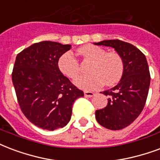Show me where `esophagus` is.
<instances>
[{
	"label": "esophagus",
	"instance_id": "esophagus-1",
	"mask_svg": "<svg viewBox=\"0 0 160 160\" xmlns=\"http://www.w3.org/2000/svg\"><path fill=\"white\" fill-rule=\"evenodd\" d=\"M84 94H85V96L86 97H87V98H92V97H93V96L95 95V93L92 92H84Z\"/></svg>",
	"mask_w": 160,
	"mask_h": 160
}]
</instances>
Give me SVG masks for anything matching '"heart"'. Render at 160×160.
<instances>
[{
    "label": "heart",
    "mask_w": 160,
    "mask_h": 160,
    "mask_svg": "<svg viewBox=\"0 0 160 160\" xmlns=\"http://www.w3.org/2000/svg\"><path fill=\"white\" fill-rule=\"evenodd\" d=\"M78 52L85 61L91 62L87 68L90 74L80 76L74 80L77 86L84 90H93L103 83L112 86L119 82L124 74L125 64L122 57L117 52H107L102 47L86 45ZM59 70L65 76L74 79L80 74V64L73 54L67 52L58 59Z\"/></svg>",
    "instance_id": "b5f03b06"
}]
</instances>
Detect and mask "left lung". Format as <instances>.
Returning a JSON list of instances; mask_svg holds the SVG:
<instances>
[{
  "mask_svg": "<svg viewBox=\"0 0 160 160\" xmlns=\"http://www.w3.org/2000/svg\"><path fill=\"white\" fill-rule=\"evenodd\" d=\"M114 48L122 57L124 74L117 86L103 92L108 105L96 111V119L109 130H121L139 116L146 103L150 86V73L145 55L138 48L120 40L94 43Z\"/></svg>",
  "mask_w": 160,
  "mask_h": 160,
  "instance_id": "left-lung-1",
  "label": "left lung"
}]
</instances>
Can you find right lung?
<instances>
[{"label": "right lung", "mask_w": 160, "mask_h": 160, "mask_svg": "<svg viewBox=\"0 0 160 160\" xmlns=\"http://www.w3.org/2000/svg\"><path fill=\"white\" fill-rule=\"evenodd\" d=\"M70 47L45 41L16 57L12 79L18 102L26 118L44 130L54 131L67 125L74 102L84 96L58 68L59 58Z\"/></svg>", "instance_id": "add662e5"}]
</instances>
